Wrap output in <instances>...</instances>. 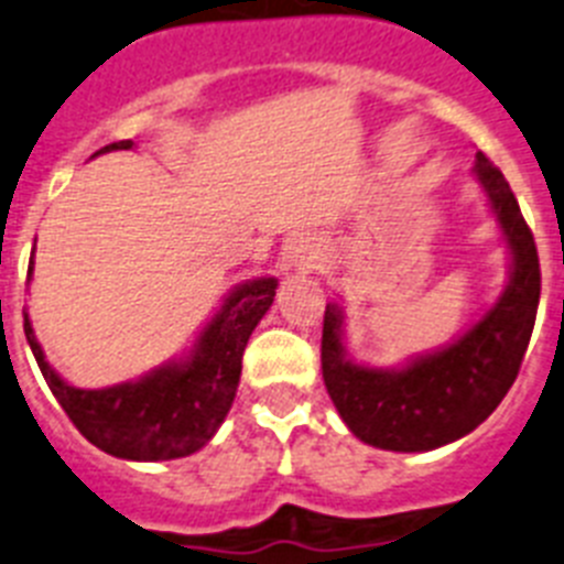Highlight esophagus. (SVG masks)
Instances as JSON below:
<instances>
[{
  "label": "esophagus",
  "instance_id": "esophagus-1",
  "mask_svg": "<svg viewBox=\"0 0 564 564\" xmlns=\"http://www.w3.org/2000/svg\"><path fill=\"white\" fill-rule=\"evenodd\" d=\"M282 262H285V271H314L316 264H319V245L314 242V236L296 234L293 239H288L285 250H282Z\"/></svg>",
  "mask_w": 564,
  "mask_h": 564
}]
</instances>
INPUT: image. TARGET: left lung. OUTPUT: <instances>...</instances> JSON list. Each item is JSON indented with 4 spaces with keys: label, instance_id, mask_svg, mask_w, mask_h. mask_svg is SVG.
Returning <instances> with one entry per match:
<instances>
[{
    "label": "left lung",
    "instance_id": "left-lung-1",
    "mask_svg": "<svg viewBox=\"0 0 564 564\" xmlns=\"http://www.w3.org/2000/svg\"><path fill=\"white\" fill-rule=\"evenodd\" d=\"M474 173L511 248L508 288L474 328L405 368H365L348 359L341 307L336 302L325 307V388L350 433L382 451H433L482 425L511 391L531 341L542 291L536 242L502 171L476 153Z\"/></svg>",
    "mask_w": 564,
    "mask_h": 564
}]
</instances>
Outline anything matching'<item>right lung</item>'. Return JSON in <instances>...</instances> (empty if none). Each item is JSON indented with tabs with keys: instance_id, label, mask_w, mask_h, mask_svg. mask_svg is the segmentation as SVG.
I'll return each instance as SVG.
<instances>
[{
	"instance_id": "1",
	"label": "right lung",
	"mask_w": 564,
	"mask_h": 564,
	"mask_svg": "<svg viewBox=\"0 0 564 564\" xmlns=\"http://www.w3.org/2000/svg\"><path fill=\"white\" fill-rule=\"evenodd\" d=\"M131 139L105 144L102 151H131ZM33 271V259L28 273ZM276 296V279L262 276L234 288L225 305L196 339L194 350L180 362L162 365L137 382L85 391L74 388L47 365L40 341L25 314V336L47 388L79 427L90 445L105 454L133 462L180 459L196 454L214 440V433L234 405L242 354L250 334Z\"/></svg>"
}]
</instances>
